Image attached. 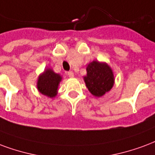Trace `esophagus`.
Instances as JSON below:
<instances>
[{
	"instance_id": "34e87169",
	"label": "esophagus",
	"mask_w": 155,
	"mask_h": 155,
	"mask_svg": "<svg viewBox=\"0 0 155 155\" xmlns=\"http://www.w3.org/2000/svg\"><path fill=\"white\" fill-rule=\"evenodd\" d=\"M67 75H68L70 78H73L74 77V72L71 71H68L67 72Z\"/></svg>"
}]
</instances>
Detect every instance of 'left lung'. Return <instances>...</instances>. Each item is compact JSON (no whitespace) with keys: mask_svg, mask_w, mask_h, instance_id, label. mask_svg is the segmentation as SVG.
Listing matches in <instances>:
<instances>
[{"mask_svg":"<svg viewBox=\"0 0 155 155\" xmlns=\"http://www.w3.org/2000/svg\"><path fill=\"white\" fill-rule=\"evenodd\" d=\"M87 74L84 77L89 91L95 97H102L113 88L114 75L107 63L93 61L86 67Z\"/></svg>","mask_w":155,"mask_h":155,"instance_id":"8db88e82","label":"left lung"}]
</instances>
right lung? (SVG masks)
<instances>
[{"mask_svg":"<svg viewBox=\"0 0 155 155\" xmlns=\"http://www.w3.org/2000/svg\"><path fill=\"white\" fill-rule=\"evenodd\" d=\"M61 79L60 74L55 73L51 69H46L44 72L38 76L37 88L41 94L52 98L57 95L58 85Z\"/></svg>","mask_w":155,"mask_h":155,"instance_id":"add662e5","label":"right lung"}]
</instances>
